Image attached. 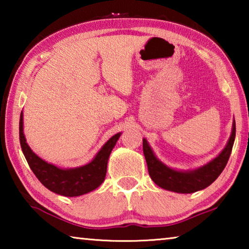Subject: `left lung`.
Listing matches in <instances>:
<instances>
[{
  "label": "left lung",
  "mask_w": 249,
  "mask_h": 249,
  "mask_svg": "<svg viewBox=\"0 0 249 249\" xmlns=\"http://www.w3.org/2000/svg\"><path fill=\"white\" fill-rule=\"evenodd\" d=\"M236 134L235 121L230 141L222 153L212 161L193 171H177L163 165L155 157L146 140H142V150L150 178L160 188L178 193H192L209 187L224 170L233 148Z\"/></svg>",
  "instance_id": "left-lung-1"
}]
</instances>
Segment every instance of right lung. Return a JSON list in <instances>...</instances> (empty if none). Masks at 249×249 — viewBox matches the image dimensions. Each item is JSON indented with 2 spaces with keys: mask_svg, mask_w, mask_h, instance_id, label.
I'll list each match as a JSON object with an SVG mask.
<instances>
[{
  "mask_svg": "<svg viewBox=\"0 0 249 249\" xmlns=\"http://www.w3.org/2000/svg\"><path fill=\"white\" fill-rule=\"evenodd\" d=\"M121 133L114 135L86 166L73 169H60L44 161L29 148L23 133V113L19 117V142L23 154L34 175L48 190L65 196H78L94 190L103 182L107 175V160Z\"/></svg>",
  "mask_w": 249,
  "mask_h": 249,
  "instance_id": "add662e5",
  "label": "right lung"
}]
</instances>
